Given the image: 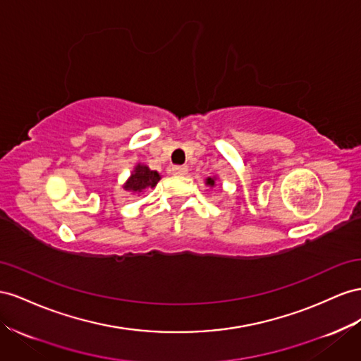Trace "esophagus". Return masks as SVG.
I'll list each match as a JSON object with an SVG mask.
<instances>
[{"instance_id":"1","label":"esophagus","mask_w":361,"mask_h":361,"mask_svg":"<svg viewBox=\"0 0 361 361\" xmlns=\"http://www.w3.org/2000/svg\"><path fill=\"white\" fill-rule=\"evenodd\" d=\"M171 173L176 174V176H185V174L188 173V169H187V165H174V167L171 169Z\"/></svg>"}]
</instances>
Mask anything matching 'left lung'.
<instances>
[{
  "label": "left lung",
  "instance_id": "8db88e82",
  "mask_svg": "<svg viewBox=\"0 0 361 361\" xmlns=\"http://www.w3.org/2000/svg\"><path fill=\"white\" fill-rule=\"evenodd\" d=\"M216 182H217V176H211V178L204 179V185H207V187H209V188L216 187V185H217Z\"/></svg>",
  "mask_w": 361,
  "mask_h": 361
}]
</instances>
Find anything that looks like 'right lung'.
<instances>
[{"instance_id": "right-lung-1", "label": "right lung", "mask_w": 361, "mask_h": 361, "mask_svg": "<svg viewBox=\"0 0 361 361\" xmlns=\"http://www.w3.org/2000/svg\"><path fill=\"white\" fill-rule=\"evenodd\" d=\"M161 180V174L154 170H150L147 165L136 164L130 176L123 183V190L130 194H142L145 190L154 188Z\"/></svg>"}]
</instances>
